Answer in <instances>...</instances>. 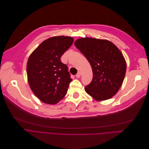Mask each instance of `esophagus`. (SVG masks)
Segmentation results:
<instances>
[{"mask_svg": "<svg viewBox=\"0 0 149 149\" xmlns=\"http://www.w3.org/2000/svg\"><path fill=\"white\" fill-rule=\"evenodd\" d=\"M81 76V73L79 72L76 74V77H77V78H78V77H80Z\"/></svg>", "mask_w": 149, "mask_h": 149, "instance_id": "esophagus-1", "label": "esophagus"}]
</instances>
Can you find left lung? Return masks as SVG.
Masks as SVG:
<instances>
[{
    "instance_id": "obj_1",
    "label": "left lung",
    "mask_w": 149,
    "mask_h": 149,
    "mask_svg": "<svg viewBox=\"0 0 149 149\" xmlns=\"http://www.w3.org/2000/svg\"><path fill=\"white\" fill-rule=\"evenodd\" d=\"M74 45L88 61L93 71V79L85 87L86 91L97 101L114 96L122 86L126 72L121 52L107 40L81 38Z\"/></svg>"
}]
</instances>
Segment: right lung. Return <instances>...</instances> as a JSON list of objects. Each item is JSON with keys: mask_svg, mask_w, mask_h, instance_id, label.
<instances>
[{"mask_svg": "<svg viewBox=\"0 0 149 149\" xmlns=\"http://www.w3.org/2000/svg\"><path fill=\"white\" fill-rule=\"evenodd\" d=\"M73 42L71 37L49 38L42 42L28 58V83L34 94L45 104L58 103L67 94L72 79L67 65L61 61V58Z\"/></svg>", "mask_w": 149, "mask_h": 149, "instance_id": "1", "label": "right lung"}]
</instances>
